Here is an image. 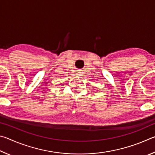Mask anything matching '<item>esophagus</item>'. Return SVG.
I'll use <instances>...</instances> for the list:
<instances>
[{
	"label": "esophagus",
	"mask_w": 155,
	"mask_h": 155,
	"mask_svg": "<svg viewBox=\"0 0 155 155\" xmlns=\"http://www.w3.org/2000/svg\"><path fill=\"white\" fill-rule=\"evenodd\" d=\"M77 75H78V76H82V72H77Z\"/></svg>",
	"instance_id": "1"
}]
</instances>
